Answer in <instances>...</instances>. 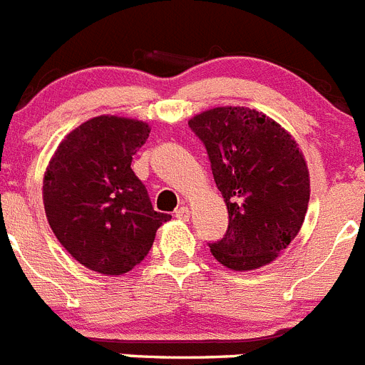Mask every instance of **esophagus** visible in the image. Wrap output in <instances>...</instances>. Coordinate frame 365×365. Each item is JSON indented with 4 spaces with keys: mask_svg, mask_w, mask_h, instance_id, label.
Listing matches in <instances>:
<instances>
[{
    "mask_svg": "<svg viewBox=\"0 0 365 365\" xmlns=\"http://www.w3.org/2000/svg\"><path fill=\"white\" fill-rule=\"evenodd\" d=\"M175 217H177V220L188 221L190 220V208L188 207H179L175 210Z\"/></svg>",
    "mask_w": 365,
    "mask_h": 365,
    "instance_id": "esophagus-1",
    "label": "esophagus"
}]
</instances>
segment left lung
<instances>
[{
	"label": "left lung",
	"instance_id": "1",
	"mask_svg": "<svg viewBox=\"0 0 365 365\" xmlns=\"http://www.w3.org/2000/svg\"><path fill=\"white\" fill-rule=\"evenodd\" d=\"M207 148L229 212L210 244L217 262L251 272L273 262L303 227L310 175L299 144L275 120L247 107H216L188 121Z\"/></svg>",
	"mask_w": 365,
	"mask_h": 365
}]
</instances>
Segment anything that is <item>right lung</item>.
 <instances>
[{
  "label": "right lung",
  "instance_id": "add662e5",
  "mask_svg": "<svg viewBox=\"0 0 365 365\" xmlns=\"http://www.w3.org/2000/svg\"><path fill=\"white\" fill-rule=\"evenodd\" d=\"M145 121L103 114L68 133L43 173L42 197L53 235L77 262L101 275L138 266L170 214L153 210L130 170L149 136Z\"/></svg>",
  "mask_w": 365,
  "mask_h": 365
}]
</instances>
